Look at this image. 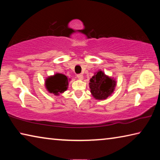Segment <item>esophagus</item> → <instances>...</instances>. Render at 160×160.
Returning <instances> with one entry per match:
<instances>
[{"mask_svg": "<svg viewBox=\"0 0 160 160\" xmlns=\"http://www.w3.org/2000/svg\"><path fill=\"white\" fill-rule=\"evenodd\" d=\"M77 78H78L79 80H82V79H83V75H82V74H78V75H77Z\"/></svg>", "mask_w": 160, "mask_h": 160, "instance_id": "34e87169", "label": "esophagus"}]
</instances>
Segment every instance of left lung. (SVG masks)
<instances>
[{
  "instance_id": "obj_1",
  "label": "left lung",
  "mask_w": 160,
  "mask_h": 160,
  "mask_svg": "<svg viewBox=\"0 0 160 160\" xmlns=\"http://www.w3.org/2000/svg\"><path fill=\"white\" fill-rule=\"evenodd\" d=\"M89 85L94 98L97 100H104L113 92L116 81L99 70L92 77Z\"/></svg>"
}]
</instances>
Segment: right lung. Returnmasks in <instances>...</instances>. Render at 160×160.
Masks as SVG:
<instances>
[{
    "instance_id": "add662e5",
    "label": "right lung",
    "mask_w": 160,
    "mask_h": 160,
    "mask_svg": "<svg viewBox=\"0 0 160 160\" xmlns=\"http://www.w3.org/2000/svg\"><path fill=\"white\" fill-rule=\"evenodd\" d=\"M68 79L66 75L61 73H56L48 77L45 80V87L49 93L54 95H59L66 91L68 87Z\"/></svg>"
}]
</instances>
